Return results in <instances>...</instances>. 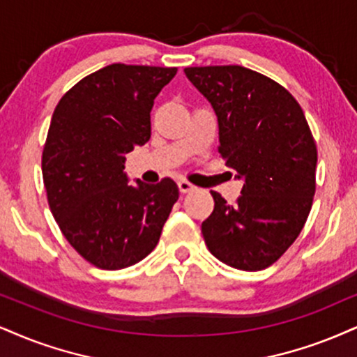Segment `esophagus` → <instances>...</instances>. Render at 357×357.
<instances>
[{"instance_id": "esophagus-1", "label": "esophagus", "mask_w": 357, "mask_h": 357, "mask_svg": "<svg viewBox=\"0 0 357 357\" xmlns=\"http://www.w3.org/2000/svg\"><path fill=\"white\" fill-rule=\"evenodd\" d=\"M178 188H180V192L182 193H187V192H190V190H193V187L190 182H188V180H185V178H180L178 180Z\"/></svg>"}]
</instances>
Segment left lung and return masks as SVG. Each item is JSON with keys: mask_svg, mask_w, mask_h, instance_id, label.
Returning <instances> with one entry per match:
<instances>
[{"mask_svg": "<svg viewBox=\"0 0 357 357\" xmlns=\"http://www.w3.org/2000/svg\"><path fill=\"white\" fill-rule=\"evenodd\" d=\"M218 119V152L243 180L235 205L210 192L202 223L210 253L243 271L265 270L294 243L316 192L318 151L298 100L243 66L183 69Z\"/></svg>", "mask_w": 357, "mask_h": 357, "instance_id": "obj_1", "label": "left lung"}]
</instances>
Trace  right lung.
<instances>
[{"instance_id": "add662e5", "label": "right lung", "mask_w": 357, "mask_h": 357, "mask_svg": "<svg viewBox=\"0 0 357 357\" xmlns=\"http://www.w3.org/2000/svg\"><path fill=\"white\" fill-rule=\"evenodd\" d=\"M177 68L111 64L57 102L43 149L47 204L66 240L100 270H121L155 248L178 200L172 178L129 185L126 153L151 139V111Z\"/></svg>"}]
</instances>
